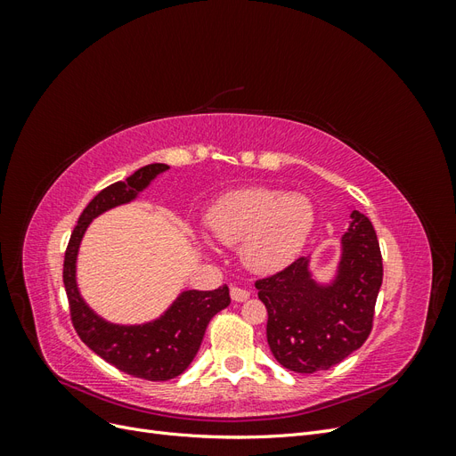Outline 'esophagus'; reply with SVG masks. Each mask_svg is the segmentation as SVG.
<instances>
[{
  "label": "esophagus",
  "mask_w": 456,
  "mask_h": 456,
  "mask_svg": "<svg viewBox=\"0 0 456 456\" xmlns=\"http://www.w3.org/2000/svg\"><path fill=\"white\" fill-rule=\"evenodd\" d=\"M249 291H245V289H241V287H232L230 289V297H232V300H236V302H243V300H247L249 298Z\"/></svg>",
  "instance_id": "34e87169"
}]
</instances>
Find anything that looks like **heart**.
<instances>
[{"label": "heart", "mask_w": 456, "mask_h": 456, "mask_svg": "<svg viewBox=\"0 0 456 456\" xmlns=\"http://www.w3.org/2000/svg\"><path fill=\"white\" fill-rule=\"evenodd\" d=\"M205 223L216 241L241 243V258L251 270L275 272L302 251L315 224V209L305 194L256 186L220 198Z\"/></svg>", "instance_id": "b5f03b06"}]
</instances>
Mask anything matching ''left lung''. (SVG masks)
Returning a JSON list of instances; mask_svg holds the SVG:
<instances>
[{"mask_svg": "<svg viewBox=\"0 0 456 456\" xmlns=\"http://www.w3.org/2000/svg\"><path fill=\"white\" fill-rule=\"evenodd\" d=\"M350 218L333 281L317 283L310 260L300 256L255 283L268 310L270 350L289 370L310 375L335 367L362 348L370 333L382 285V255L370 220L360 211H352Z\"/></svg>", "mask_w": 456, "mask_h": 456, "instance_id": "1", "label": "left lung"}]
</instances>
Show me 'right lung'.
I'll return each instance as SVG.
<instances>
[{
  "mask_svg": "<svg viewBox=\"0 0 456 456\" xmlns=\"http://www.w3.org/2000/svg\"><path fill=\"white\" fill-rule=\"evenodd\" d=\"M167 169L165 163H151L134 171L126 181L99 191L77 220L66 247L62 270L72 323L79 338L110 365L131 377L154 382L175 379L188 369L213 315L230 305L228 287L223 285L215 291H183L158 320L142 325H116L104 322L81 298L76 281V260L81 238L93 218L112 207L133 201Z\"/></svg>",
  "mask_w": 456,
  "mask_h": 456,
  "instance_id": "add662e5",
  "label": "right lung"
}]
</instances>
